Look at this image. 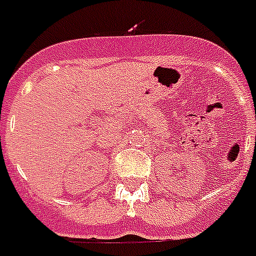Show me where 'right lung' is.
Masks as SVG:
<instances>
[{
    "label": "right lung",
    "instance_id": "obj_1",
    "mask_svg": "<svg viewBox=\"0 0 256 256\" xmlns=\"http://www.w3.org/2000/svg\"><path fill=\"white\" fill-rule=\"evenodd\" d=\"M0 138H1V137H0Z\"/></svg>",
    "mask_w": 256,
    "mask_h": 256
}]
</instances>
